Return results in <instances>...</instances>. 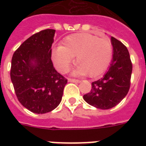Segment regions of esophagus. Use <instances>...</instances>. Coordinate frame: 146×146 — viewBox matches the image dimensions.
<instances>
[{
	"label": "esophagus",
	"instance_id": "esophagus-1",
	"mask_svg": "<svg viewBox=\"0 0 146 146\" xmlns=\"http://www.w3.org/2000/svg\"><path fill=\"white\" fill-rule=\"evenodd\" d=\"M68 82H75V83H80L81 81L79 80H75V79H68Z\"/></svg>",
	"mask_w": 146,
	"mask_h": 146
}]
</instances>
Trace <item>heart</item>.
Returning <instances> with one entry per match:
<instances>
[{"label": "heart", "mask_w": 146, "mask_h": 146, "mask_svg": "<svg viewBox=\"0 0 146 146\" xmlns=\"http://www.w3.org/2000/svg\"><path fill=\"white\" fill-rule=\"evenodd\" d=\"M113 47L108 38H99L89 33H76L67 36L63 45L54 47L52 60L60 72L66 73L76 57V68L73 76L96 77L104 73L111 64Z\"/></svg>", "instance_id": "heart-1"}]
</instances>
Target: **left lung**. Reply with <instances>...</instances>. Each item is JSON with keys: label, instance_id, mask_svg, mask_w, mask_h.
<instances>
[{"label": "left lung", "instance_id": "left-lung-1", "mask_svg": "<svg viewBox=\"0 0 146 146\" xmlns=\"http://www.w3.org/2000/svg\"><path fill=\"white\" fill-rule=\"evenodd\" d=\"M113 57L104 76L92 83L91 92L83 99L96 108L107 110L119 104L128 93L132 66L129 51L122 42L111 37Z\"/></svg>", "mask_w": 146, "mask_h": 146}]
</instances>
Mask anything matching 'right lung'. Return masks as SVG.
Returning a JSON list of instances; mask_svg holds the SVG:
<instances>
[{
    "mask_svg": "<svg viewBox=\"0 0 146 146\" xmlns=\"http://www.w3.org/2000/svg\"><path fill=\"white\" fill-rule=\"evenodd\" d=\"M54 29H44L26 39L13 55L10 79L19 102L35 113L53 111L60 103L67 80L51 61Z\"/></svg>",
    "mask_w": 146,
    "mask_h": 146,
    "instance_id": "add662e5",
    "label": "right lung"
}]
</instances>
